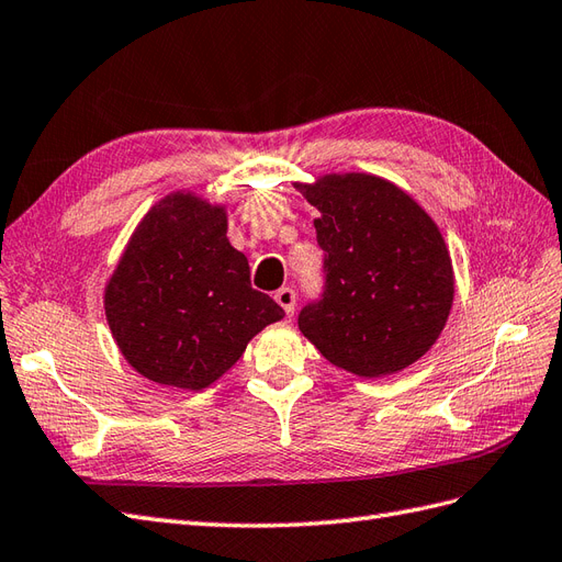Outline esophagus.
<instances>
[{
  "instance_id": "34e87169",
  "label": "esophagus",
  "mask_w": 562,
  "mask_h": 562,
  "mask_svg": "<svg viewBox=\"0 0 562 562\" xmlns=\"http://www.w3.org/2000/svg\"><path fill=\"white\" fill-rule=\"evenodd\" d=\"M276 301L282 306L284 315H294V308H296V292L292 290V286H282V290L276 292Z\"/></svg>"
}]
</instances>
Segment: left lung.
<instances>
[{
  "mask_svg": "<svg viewBox=\"0 0 562 562\" xmlns=\"http://www.w3.org/2000/svg\"><path fill=\"white\" fill-rule=\"evenodd\" d=\"M321 211L323 292L299 329L329 363L382 378L429 351L453 301V268L435 221L396 184L363 172L306 190Z\"/></svg>",
  "mask_w": 562,
  "mask_h": 562,
  "instance_id": "obj_1",
  "label": "left lung"
}]
</instances>
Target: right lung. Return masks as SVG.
I'll return each mask as SVG.
<instances>
[{
    "label": "right lung",
    "instance_id": "1",
    "mask_svg": "<svg viewBox=\"0 0 562 562\" xmlns=\"http://www.w3.org/2000/svg\"><path fill=\"white\" fill-rule=\"evenodd\" d=\"M225 211L172 194L144 215L106 286V321L139 375L204 390L284 311L251 286Z\"/></svg>",
    "mask_w": 562,
    "mask_h": 562
}]
</instances>
